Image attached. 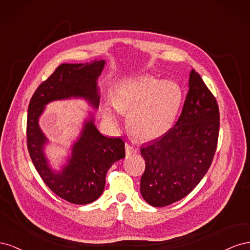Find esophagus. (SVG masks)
Returning a JSON list of instances; mask_svg holds the SVG:
<instances>
[{"mask_svg":"<svg viewBox=\"0 0 250 250\" xmlns=\"http://www.w3.org/2000/svg\"><path fill=\"white\" fill-rule=\"evenodd\" d=\"M125 150H126V155H131L132 153L135 152L134 147L128 145V144H126V145H125Z\"/></svg>","mask_w":250,"mask_h":250,"instance_id":"obj_1","label":"esophagus"}]
</instances>
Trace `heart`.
I'll list each match as a JSON object with an SVG mask.
<instances>
[{
  "label": "heart",
  "instance_id": "b5f03b06",
  "mask_svg": "<svg viewBox=\"0 0 250 250\" xmlns=\"http://www.w3.org/2000/svg\"><path fill=\"white\" fill-rule=\"evenodd\" d=\"M184 100L183 89L174 81L138 76L113 86L111 104L105 105V121L118 126L120 113H128V127L141 141H153L167 133L176 121ZM116 110L115 111L114 109Z\"/></svg>",
  "mask_w": 250,
  "mask_h": 250
}]
</instances>
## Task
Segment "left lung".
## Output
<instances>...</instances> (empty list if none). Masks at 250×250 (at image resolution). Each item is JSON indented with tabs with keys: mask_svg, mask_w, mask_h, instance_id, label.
<instances>
[{
	"mask_svg": "<svg viewBox=\"0 0 250 250\" xmlns=\"http://www.w3.org/2000/svg\"><path fill=\"white\" fill-rule=\"evenodd\" d=\"M215 97L194 69L183 111L171 129L141 148L146 169L141 194L152 207H166L190 193L213 161L219 134Z\"/></svg>",
	"mask_w": 250,
	"mask_h": 250,
	"instance_id": "8db88e82",
	"label": "left lung"
}]
</instances>
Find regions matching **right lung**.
<instances>
[{
    "mask_svg": "<svg viewBox=\"0 0 250 250\" xmlns=\"http://www.w3.org/2000/svg\"><path fill=\"white\" fill-rule=\"evenodd\" d=\"M105 63L104 59L62 63L37 87L28 107L27 145L35 169L53 193L74 204L92 203L100 197L108 169L125 157V143L100 133L94 112L87 111L80 133L69 148V155L55 168L46 154L51 142L42 130L40 119L47 105L54 101L80 99L96 110L99 108L98 78Z\"/></svg>",
    "mask_w": 250,
    "mask_h": 250,
    "instance_id": "1",
    "label": "right lung"
}]
</instances>
